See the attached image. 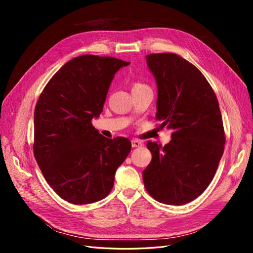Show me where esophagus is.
Listing matches in <instances>:
<instances>
[{
	"instance_id": "1",
	"label": "esophagus",
	"mask_w": 253,
	"mask_h": 253,
	"mask_svg": "<svg viewBox=\"0 0 253 253\" xmlns=\"http://www.w3.org/2000/svg\"><path fill=\"white\" fill-rule=\"evenodd\" d=\"M142 145H143V143L139 140H137V139L132 140V147L133 148H140V147H142Z\"/></svg>"
}]
</instances>
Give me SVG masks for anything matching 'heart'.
<instances>
[{
    "instance_id": "1",
    "label": "heart",
    "mask_w": 253,
    "mask_h": 253,
    "mask_svg": "<svg viewBox=\"0 0 253 253\" xmlns=\"http://www.w3.org/2000/svg\"><path fill=\"white\" fill-rule=\"evenodd\" d=\"M142 86H144L143 84H140V83H136V84H134L133 88H135V87H142Z\"/></svg>"
}]
</instances>
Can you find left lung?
Segmentation results:
<instances>
[{
	"instance_id": "left-lung-1",
	"label": "left lung",
	"mask_w": 253,
	"mask_h": 253,
	"mask_svg": "<svg viewBox=\"0 0 253 253\" xmlns=\"http://www.w3.org/2000/svg\"><path fill=\"white\" fill-rule=\"evenodd\" d=\"M147 64L157 85L156 120L172 131L162 147L148 141L142 172L149 194L166 205H185L208 188L223 156L225 132L215 93L200 70L171 52L151 53Z\"/></svg>"
}]
</instances>
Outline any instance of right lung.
I'll use <instances>...</instances> for the list:
<instances>
[{"mask_svg": "<svg viewBox=\"0 0 253 253\" xmlns=\"http://www.w3.org/2000/svg\"><path fill=\"white\" fill-rule=\"evenodd\" d=\"M128 64L112 57H76L53 75L36 104L34 154L48 185L68 203L108 196L131 151L127 138H105L91 125L115 74Z\"/></svg>", "mask_w": 253, "mask_h": 253, "instance_id": "1", "label": "right lung"}]
</instances>
